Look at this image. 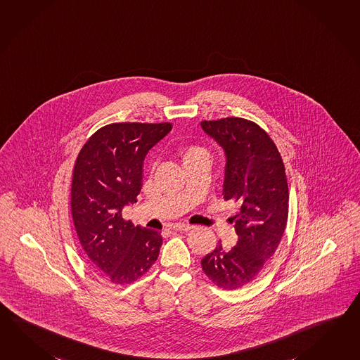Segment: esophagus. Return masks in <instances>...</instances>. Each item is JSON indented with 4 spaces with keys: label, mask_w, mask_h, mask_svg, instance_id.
I'll return each instance as SVG.
<instances>
[{
    "label": "esophagus",
    "mask_w": 360,
    "mask_h": 360,
    "mask_svg": "<svg viewBox=\"0 0 360 360\" xmlns=\"http://www.w3.org/2000/svg\"><path fill=\"white\" fill-rule=\"evenodd\" d=\"M193 226H190V224H174L173 226V230H176V231H190Z\"/></svg>",
    "instance_id": "1"
}]
</instances>
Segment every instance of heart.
<instances>
[{"label": "heart", "mask_w": 360, "mask_h": 360, "mask_svg": "<svg viewBox=\"0 0 360 360\" xmlns=\"http://www.w3.org/2000/svg\"><path fill=\"white\" fill-rule=\"evenodd\" d=\"M181 158L184 164L192 161H209V153L199 146H188L181 151Z\"/></svg>", "instance_id": "1"}]
</instances>
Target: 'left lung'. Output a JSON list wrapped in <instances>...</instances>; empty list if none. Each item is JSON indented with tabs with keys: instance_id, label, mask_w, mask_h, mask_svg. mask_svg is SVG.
I'll list each match as a JSON object with an SVG mask.
<instances>
[{
	"instance_id": "1",
	"label": "left lung",
	"mask_w": 360,
	"mask_h": 360,
	"mask_svg": "<svg viewBox=\"0 0 360 360\" xmlns=\"http://www.w3.org/2000/svg\"><path fill=\"white\" fill-rule=\"evenodd\" d=\"M200 127L224 150V198L240 207L232 218L236 245L219 243L201 267L218 287L238 289L256 278L279 247L288 219L285 168L271 138L252 121L227 117Z\"/></svg>"
}]
</instances>
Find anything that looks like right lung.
<instances>
[{"label": "right lung", "mask_w": 360, "mask_h": 360, "mask_svg": "<svg viewBox=\"0 0 360 360\" xmlns=\"http://www.w3.org/2000/svg\"><path fill=\"white\" fill-rule=\"evenodd\" d=\"M170 130V122L105 125L89 138L75 164V229L90 262L115 284L136 281L160 253L161 232L134 227L122 209L136 202L146 155Z\"/></svg>", "instance_id": "add662e5"}]
</instances>
